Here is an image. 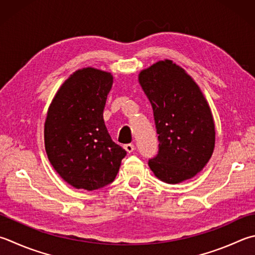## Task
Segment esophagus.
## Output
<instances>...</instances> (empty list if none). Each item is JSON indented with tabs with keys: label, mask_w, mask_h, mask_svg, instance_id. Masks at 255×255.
<instances>
[{
	"label": "esophagus",
	"mask_w": 255,
	"mask_h": 255,
	"mask_svg": "<svg viewBox=\"0 0 255 255\" xmlns=\"http://www.w3.org/2000/svg\"><path fill=\"white\" fill-rule=\"evenodd\" d=\"M124 148H126V151L128 153H132L135 147H134L133 144H126V145H124Z\"/></svg>",
	"instance_id": "obj_1"
}]
</instances>
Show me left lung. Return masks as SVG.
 Returning <instances> with one entry per match:
<instances>
[{
	"mask_svg": "<svg viewBox=\"0 0 255 255\" xmlns=\"http://www.w3.org/2000/svg\"><path fill=\"white\" fill-rule=\"evenodd\" d=\"M138 82L152 105L160 142L148 166L165 183L191 179L214 150V121L208 102L193 79L170 60L141 71Z\"/></svg>",
	"mask_w": 255,
	"mask_h": 255,
	"instance_id": "8db88e82",
	"label": "left lung"
}]
</instances>
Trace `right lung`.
I'll return each instance as SVG.
<instances>
[{
    "label": "right lung",
    "mask_w": 255,
    "mask_h": 255,
    "mask_svg": "<svg viewBox=\"0 0 255 255\" xmlns=\"http://www.w3.org/2000/svg\"><path fill=\"white\" fill-rule=\"evenodd\" d=\"M113 84L109 72L85 68L62 84L47 111L44 143L49 161L76 189L112 183L127 151L112 141L103 110Z\"/></svg>",
    "instance_id": "obj_1"
}]
</instances>
